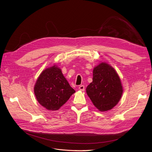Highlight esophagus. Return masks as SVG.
<instances>
[{"label":"esophagus","instance_id":"obj_1","mask_svg":"<svg viewBox=\"0 0 152 152\" xmlns=\"http://www.w3.org/2000/svg\"><path fill=\"white\" fill-rule=\"evenodd\" d=\"M79 90L80 91H84V90H85V86H84V85H80V86H79Z\"/></svg>","mask_w":152,"mask_h":152}]
</instances>
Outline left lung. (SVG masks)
<instances>
[{
  "label": "left lung",
  "instance_id": "8db88e82",
  "mask_svg": "<svg viewBox=\"0 0 152 152\" xmlns=\"http://www.w3.org/2000/svg\"><path fill=\"white\" fill-rule=\"evenodd\" d=\"M86 92L97 109L104 112L118 104L123 88L115 70L108 63L101 62L94 67L93 82L86 87Z\"/></svg>",
  "mask_w": 152,
  "mask_h": 152
}]
</instances>
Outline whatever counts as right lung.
I'll return each mask as SVG.
<instances>
[{
	"label": "right lung",
	"instance_id": "1",
	"mask_svg": "<svg viewBox=\"0 0 152 152\" xmlns=\"http://www.w3.org/2000/svg\"><path fill=\"white\" fill-rule=\"evenodd\" d=\"M38 102L49 111H57L75 93L56 64L43 70L35 83Z\"/></svg>",
	"mask_w": 152,
	"mask_h": 152
}]
</instances>
